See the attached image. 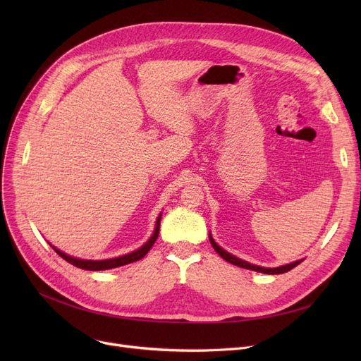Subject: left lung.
Wrapping results in <instances>:
<instances>
[{"label": "left lung", "mask_w": 361, "mask_h": 361, "mask_svg": "<svg viewBox=\"0 0 361 361\" xmlns=\"http://www.w3.org/2000/svg\"><path fill=\"white\" fill-rule=\"evenodd\" d=\"M209 241H211V244H212V247L215 249V252H216V253H218L224 260H226V262H230V263L235 264V267H238V268L250 269V271H256V272H262V274H268V275L286 274V272L291 271L293 268H295V267H297V264H300V263L302 262V259H300V260H295V262H293V263L282 264V267H278V268H263V267H257V264H253V263L245 262V260H243V259H240V257H237V256H234V255L228 253L226 250H224V249L221 247V245H218V243L214 240V237H212V234H211V233H209Z\"/></svg>", "instance_id": "obj_1"}]
</instances>
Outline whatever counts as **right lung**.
Returning <instances> with one entry per match:
<instances>
[{
    "instance_id": "1",
    "label": "right lung",
    "mask_w": 361,
    "mask_h": 361,
    "mask_svg": "<svg viewBox=\"0 0 361 361\" xmlns=\"http://www.w3.org/2000/svg\"><path fill=\"white\" fill-rule=\"evenodd\" d=\"M161 216L162 214L158 215L157 218V224H155V230H154V234L150 235V238L142 245V247H139L137 250L131 252V253H127V255H123V256H118V257H112V259H102V260H89V259H79V257H74V256H70L64 252H61L60 249L54 247V245L49 243L51 247L56 252V255H60L64 260H67L68 263L74 264V267H78L80 269H86V271H105V269H114V268H118V267H124V264H128V263H133V262H137L140 259H143L147 252L152 249V245H154V243L157 241L158 235H159V226H161Z\"/></svg>"
}]
</instances>
